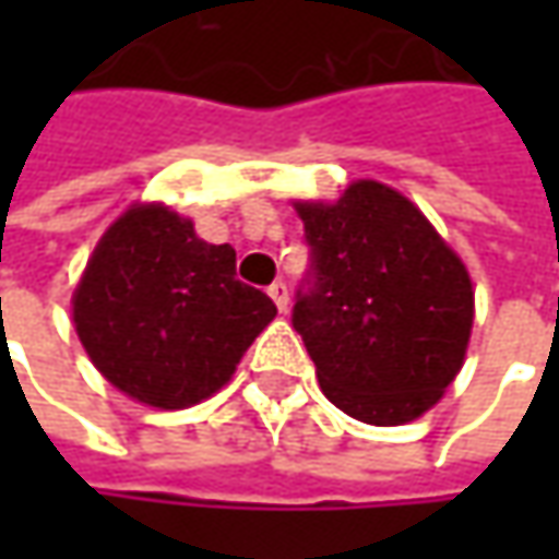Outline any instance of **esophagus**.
I'll return each instance as SVG.
<instances>
[{"instance_id": "esophagus-1", "label": "esophagus", "mask_w": 559, "mask_h": 559, "mask_svg": "<svg viewBox=\"0 0 559 559\" xmlns=\"http://www.w3.org/2000/svg\"><path fill=\"white\" fill-rule=\"evenodd\" d=\"M267 292H270V298H273V305H276L280 311H286V308H289V286H286L283 280H276Z\"/></svg>"}]
</instances>
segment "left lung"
<instances>
[{"mask_svg": "<svg viewBox=\"0 0 559 559\" xmlns=\"http://www.w3.org/2000/svg\"><path fill=\"white\" fill-rule=\"evenodd\" d=\"M295 211L311 267L295 292L292 326L323 395L370 426L423 417L461 373L473 330L463 261L417 204L376 180Z\"/></svg>", "mask_w": 559, "mask_h": 559, "instance_id": "left-lung-1", "label": "left lung"}]
</instances>
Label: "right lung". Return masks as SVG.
<instances>
[{"label": "right lung", "mask_w": 559, "mask_h": 559, "mask_svg": "<svg viewBox=\"0 0 559 559\" xmlns=\"http://www.w3.org/2000/svg\"><path fill=\"white\" fill-rule=\"evenodd\" d=\"M276 305L236 280L233 246H211L164 204H133L98 239L74 292V326L111 385L180 411L224 389Z\"/></svg>", "instance_id": "obj_1"}]
</instances>
